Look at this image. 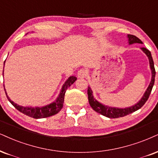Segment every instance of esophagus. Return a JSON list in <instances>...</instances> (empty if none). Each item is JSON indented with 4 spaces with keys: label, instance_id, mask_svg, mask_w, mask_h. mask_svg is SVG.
I'll list each match as a JSON object with an SVG mask.
<instances>
[{
    "label": "esophagus",
    "instance_id": "obj_1",
    "mask_svg": "<svg viewBox=\"0 0 158 158\" xmlns=\"http://www.w3.org/2000/svg\"><path fill=\"white\" fill-rule=\"evenodd\" d=\"M86 70L84 69H80L79 71L77 72V76H78V77H80V78H83V77H85V76H86Z\"/></svg>",
    "mask_w": 158,
    "mask_h": 158
}]
</instances>
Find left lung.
Masks as SVG:
<instances>
[{
	"instance_id": "8db88e82",
	"label": "left lung",
	"mask_w": 158,
	"mask_h": 158,
	"mask_svg": "<svg viewBox=\"0 0 158 158\" xmlns=\"http://www.w3.org/2000/svg\"><path fill=\"white\" fill-rule=\"evenodd\" d=\"M128 39H129V44H133V43H139L142 44L143 42H141V40H139V38L136 37L135 36L131 34L127 35ZM141 50H143V52H145L146 55L148 56L149 60V64H150V68L152 70V81L150 83H149V85L148 86L147 91H145L144 94L141 100L139 101L137 104H135V106L130 107V108H111V107L106 106L104 105L101 104L99 102L95 100L93 97L92 94V91H91V88L88 86V90H87V93H88V99L89 104L91 108H93V110H95L98 114H100L102 116H106V117L110 118H116L119 117H123V116H125L127 115L132 114V113L136 111L137 110H139L141 108L143 105L145 104L146 102H147L148 99H149V95L151 94L152 89V87L154 85V83H155V67H154V61L152 59V57L151 52L149 50H147V48H142Z\"/></svg>"
}]
</instances>
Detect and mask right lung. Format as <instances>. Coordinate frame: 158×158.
Segmentation results:
<instances>
[{
  "label": "right lung",
  "mask_w": 158,
  "mask_h": 158,
  "mask_svg": "<svg viewBox=\"0 0 158 158\" xmlns=\"http://www.w3.org/2000/svg\"><path fill=\"white\" fill-rule=\"evenodd\" d=\"M5 64V62H4ZM77 80V77L75 76H71L69 77L65 83H64L63 87H62L61 92H60L58 97L57 98L55 102L51 103V104L48 105V106L42 107V108H28V107H23L20 106H18L16 103L12 102L9 97H7L8 100L11 103V105L15 107V108L17 109L19 112L23 113L26 116H30L34 118H46L49 117V116H53L56 114H58L60 110L63 108L64 105V95H65L66 91L69 87L74 82ZM5 90V89H4ZM6 92V91H5Z\"/></svg>",
  "instance_id": "add662e5"
}]
</instances>
